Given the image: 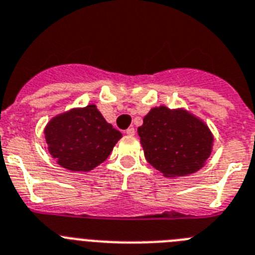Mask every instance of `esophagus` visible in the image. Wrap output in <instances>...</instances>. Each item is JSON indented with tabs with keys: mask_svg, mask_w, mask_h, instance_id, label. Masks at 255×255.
I'll return each mask as SVG.
<instances>
[{
	"mask_svg": "<svg viewBox=\"0 0 255 255\" xmlns=\"http://www.w3.org/2000/svg\"><path fill=\"white\" fill-rule=\"evenodd\" d=\"M134 132H136V130H134L133 127H129L126 129V134H128V136H133Z\"/></svg>",
	"mask_w": 255,
	"mask_h": 255,
	"instance_id": "1",
	"label": "esophagus"
}]
</instances>
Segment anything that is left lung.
Instances as JSON below:
<instances>
[{
  "instance_id": "8db88e82",
  "label": "left lung",
  "mask_w": 255,
  "mask_h": 255,
  "mask_svg": "<svg viewBox=\"0 0 255 255\" xmlns=\"http://www.w3.org/2000/svg\"><path fill=\"white\" fill-rule=\"evenodd\" d=\"M146 160L167 177L191 174L204 165L213 136L207 126L185 110L155 108L138 128Z\"/></svg>"
}]
</instances>
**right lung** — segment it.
Instances as JSON below:
<instances>
[{"mask_svg":"<svg viewBox=\"0 0 255 255\" xmlns=\"http://www.w3.org/2000/svg\"><path fill=\"white\" fill-rule=\"evenodd\" d=\"M45 134L50 154L61 167L74 172L101 164L122 137L95 105L57 115L47 125Z\"/></svg>","mask_w":255,"mask_h":255,"instance_id":"right-lung-1","label":"right lung"}]
</instances>
